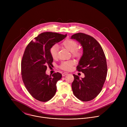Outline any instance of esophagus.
I'll return each mask as SVG.
<instances>
[{
	"label": "esophagus",
	"mask_w": 127,
	"mask_h": 127,
	"mask_svg": "<svg viewBox=\"0 0 127 127\" xmlns=\"http://www.w3.org/2000/svg\"><path fill=\"white\" fill-rule=\"evenodd\" d=\"M67 74H68L67 72H64V73H62V76H65V75H67Z\"/></svg>",
	"instance_id": "34e87169"
}]
</instances>
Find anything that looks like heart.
<instances>
[{
  "label": "heart",
  "instance_id": "b5f03b06",
  "mask_svg": "<svg viewBox=\"0 0 127 127\" xmlns=\"http://www.w3.org/2000/svg\"><path fill=\"white\" fill-rule=\"evenodd\" d=\"M62 46L68 51L71 52L74 56L76 57H80L82 55V52L81 50L77 48L78 47L77 43L74 40L71 39H66L64 40L62 43ZM58 46L54 45L52 46L49 49V53L52 58L55 59L57 57ZM74 64V62L72 60L66 61L63 62L60 65V68L65 70H70L72 66Z\"/></svg>",
  "mask_w": 127,
  "mask_h": 127
}]
</instances>
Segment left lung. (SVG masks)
I'll return each instance as SVG.
<instances>
[{
	"label": "left lung",
	"instance_id": "8db88e82",
	"mask_svg": "<svg viewBox=\"0 0 127 127\" xmlns=\"http://www.w3.org/2000/svg\"><path fill=\"white\" fill-rule=\"evenodd\" d=\"M71 39L76 40L83 48V55L76 68L85 75L80 79L73 74L72 89L78 99L90 101L100 93L105 81L107 71L106 58L100 45L92 36L79 32L72 35Z\"/></svg>",
	"mask_w": 127,
	"mask_h": 127
}]
</instances>
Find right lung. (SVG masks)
Masks as SVG:
<instances>
[{
  "mask_svg": "<svg viewBox=\"0 0 127 127\" xmlns=\"http://www.w3.org/2000/svg\"><path fill=\"white\" fill-rule=\"evenodd\" d=\"M66 36L57 32H43L31 41L25 49L21 62L22 79L29 93L38 100L47 101L56 94V83L62 74L59 72L52 76L46 74L47 66L51 67L53 61L49 49Z\"/></svg>",
  "mask_w": 127,
  "mask_h": 127,
  "instance_id": "obj_1",
  "label": "right lung"
}]
</instances>
